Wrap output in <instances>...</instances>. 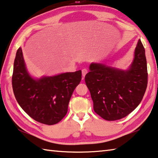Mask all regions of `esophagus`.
Returning <instances> with one entry per match:
<instances>
[{"mask_svg":"<svg viewBox=\"0 0 158 158\" xmlns=\"http://www.w3.org/2000/svg\"><path fill=\"white\" fill-rule=\"evenodd\" d=\"M81 73H82V77H83V78H84V77L85 76V74H87L88 70L86 69H83L81 70Z\"/></svg>","mask_w":158,"mask_h":158,"instance_id":"1","label":"esophagus"}]
</instances>
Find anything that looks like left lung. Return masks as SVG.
<instances>
[{
	"label": "left lung",
	"instance_id": "obj_1",
	"mask_svg": "<svg viewBox=\"0 0 158 158\" xmlns=\"http://www.w3.org/2000/svg\"><path fill=\"white\" fill-rule=\"evenodd\" d=\"M85 81L95 112L106 121L127 116L137 107L145 93L148 73L145 49L138 40L129 68L123 69L92 63Z\"/></svg>",
	"mask_w": 158,
	"mask_h": 158
}]
</instances>
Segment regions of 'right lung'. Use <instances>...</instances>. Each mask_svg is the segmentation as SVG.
Returning a JSON list of instances; mask_svg holds the SVG:
<instances>
[{
    "label": "right lung",
    "instance_id": "obj_1",
    "mask_svg": "<svg viewBox=\"0 0 158 158\" xmlns=\"http://www.w3.org/2000/svg\"><path fill=\"white\" fill-rule=\"evenodd\" d=\"M81 80V70L35 78L26 68L21 47L16 53L12 80L15 98L29 116L41 123L54 125L63 118Z\"/></svg>",
    "mask_w": 158,
    "mask_h": 158
}]
</instances>
